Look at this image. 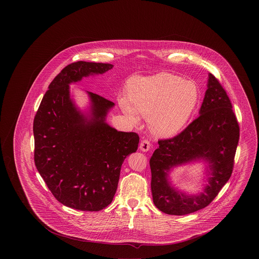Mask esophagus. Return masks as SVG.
I'll use <instances>...</instances> for the list:
<instances>
[{
	"instance_id": "esophagus-1",
	"label": "esophagus",
	"mask_w": 259,
	"mask_h": 259,
	"mask_svg": "<svg viewBox=\"0 0 259 259\" xmlns=\"http://www.w3.org/2000/svg\"><path fill=\"white\" fill-rule=\"evenodd\" d=\"M150 143L148 142V140H143L142 142H141V144H140V149L142 150V151H144V152H146V151H148L149 149H150Z\"/></svg>"
}]
</instances>
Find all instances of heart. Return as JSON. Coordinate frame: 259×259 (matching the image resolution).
<instances>
[{
    "label": "heart",
    "mask_w": 259,
    "mask_h": 259,
    "mask_svg": "<svg viewBox=\"0 0 259 259\" xmlns=\"http://www.w3.org/2000/svg\"><path fill=\"white\" fill-rule=\"evenodd\" d=\"M199 100L193 81L168 73L134 77L128 83V99L119 98L124 113L133 123L141 114L148 118L153 135L168 138L177 135L187 123Z\"/></svg>",
    "instance_id": "b5f03b06"
}]
</instances>
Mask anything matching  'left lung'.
Listing matches in <instances>:
<instances>
[{"label": "left lung", "instance_id": "8db88e82", "mask_svg": "<svg viewBox=\"0 0 259 259\" xmlns=\"http://www.w3.org/2000/svg\"><path fill=\"white\" fill-rule=\"evenodd\" d=\"M199 116L185 130L158 142L150 160L151 193L161 211L184 215L204 209L217 197L233 171L240 129L231 102L219 80L209 74ZM192 161L207 165L208 184L201 193L188 195L174 187L169 174L176 166Z\"/></svg>", "mask_w": 259, "mask_h": 259}]
</instances>
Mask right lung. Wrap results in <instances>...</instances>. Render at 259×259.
Masks as SVG:
<instances>
[{"mask_svg": "<svg viewBox=\"0 0 259 259\" xmlns=\"http://www.w3.org/2000/svg\"><path fill=\"white\" fill-rule=\"evenodd\" d=\"M112 67L85 61L65 67L51 81L34 119L37 171L53 196L72 209L98 211L109 206L124 159L138 149V134L106 122L114 103L87 91L90 102L83 111L71 96V83Z\"/></svg>", "mask_w": 259, "mask_h": 259, "instance_id": "add662e5", "label": "right lung"}]
</instances>
